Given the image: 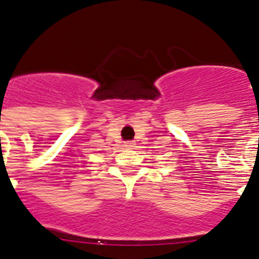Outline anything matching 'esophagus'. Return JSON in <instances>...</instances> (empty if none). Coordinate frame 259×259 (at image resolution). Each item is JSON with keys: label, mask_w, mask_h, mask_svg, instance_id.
<instances>
[{"label": "esophagus", "mask_w": 259, "mask_h": 259, "mask_svg": "<svg viewBox=\"0 0 259 259\" xmlns=\"http://www.w3.org/2000/svg\"><path fill=\"white\" fill-rule=\"evenodd\" d=\"M123 146L127 148V149H132V148L135 146V143H132V141H125V143L123 144Z\"/></svg>", "instance_id": "obj_1"}]
</instances>
